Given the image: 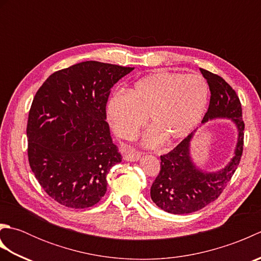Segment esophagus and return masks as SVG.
I'll use <instances>...</instances> for the list:
<instances>
[{
    "label": "esophagus",
    "instance_id": "obj_1",
    "mask_svg": "<svg viewBox=\"0 0 261 261\" xmlns=\"http://www.w3.org/2000/svg\"><path fill=\"white\" fill-rule=\"evenodd\" d=\"M140 157H141V153L139 151L135 150V149H131V150H129L124 154L123 159L126 160V162H138V160L140 159Z\"/></svg>",
    "mask_w": 261,
    "mask_h": 261
}]
</instances>
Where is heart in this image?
Listing matches in <instances>:
<instances>
[{
  "label": "heart",
  "instance_id": "obj_1",
  "mask_svg": "<svg viewBox=\"0 0 261 261\" xmlns=\"http://www.w3.org/2000/svg\"><path fill=\"white\" fill-rule=\"evenodd\" d=\"M208 85L199 74L160 70L127 90L116 93L108 103V119L116 136L132 140L146 124L147 145L180 140L195 129L207 107Z\"/></svg>",
  "mask_w": 261,
  "mask_h": 261
}]
</instances>
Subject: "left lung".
I'll use <instances>...</instances> for the list:
<instances>
[{"label":"left lung","mask_w":261,"mask_h":261,"mask_svg":"<svg viewBox=\"0 0 261 261\" xmlns=\"http://www.w3.org/2000/svg\"><path fill=\"white\" fill-rule=\"evenodd\" d=\"M207 81L211 98L202 123L213 119H231L238 129L234 156L223 169L206 173L194 165L190 147L194 132L170 152L160 156V171L150 188V196L158 207L173 214H188L214 202L233 176L243 151L245 122L239 96L222 77L199 68Z\"/></svg>","instance_id":"obj_1"}]
</instances>
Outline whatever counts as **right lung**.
<instances>
[{
	"instance_id": "1",
	"label": "right lung",
	"mask_w": 261,
	"mask_h": 261,
	"mask_svg": "<svg viewBox=\"0 0 261 261\" xmlns=\"http://www.w3.org/2000/svg\"><path fill=\"white\" fill-rule=\"evenodd\" d=\"M132 67L83 62L55 71L39 88L27 124L32 173L64 206L86 208L107 192V175L122 156L110 135L111 88Z\"/></svg>"
}]
</instances>
